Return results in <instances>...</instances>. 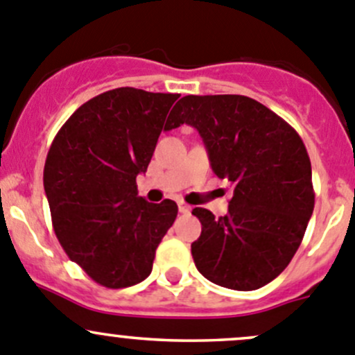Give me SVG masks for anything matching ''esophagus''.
Here are the masks:
<instances>
[{
	"instance_id": "1",
	"label": "esophagus",
	"mask_w": 355,
	"mask_h": 355,
	"mask_svg": "<svg viewBox=\"0 0 355 355\" xmlns=\"http://www.w3.org/2000/svg\"><path fill=\"white\" fill-rule=\"evenodd\" d=\"M178 207H179V212L181 214H189V210H191V207H189L186 202H182V200H179Z\"/></svg>"
}]
</instances>
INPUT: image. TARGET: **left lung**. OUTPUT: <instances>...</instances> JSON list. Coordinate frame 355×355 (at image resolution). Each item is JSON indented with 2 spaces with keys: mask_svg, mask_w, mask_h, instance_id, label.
Returning a JSON list of instances; mask_svg holds the SVG:
<instances>
[{
  "mask_svg": "<svg viewBox=\"0 0 355 355\" xmlns=\"http://www.w3.org/2000/svg\"><path fill=\"white\" fill-rule=\"evenodd\" d=\"M171 114L174 128L200 132L214 174L233 186L226 216L193 209L202 223L191 243L196 269L224 288L268 285L293 259L314 210L304 141L279 115L241 94H188Z\"/></svg>",
  "mask_w": 355,
  "mask_h": 355,
  "instance_id": "left-lung-1",
  "label": "left lung"
}]
</instances>
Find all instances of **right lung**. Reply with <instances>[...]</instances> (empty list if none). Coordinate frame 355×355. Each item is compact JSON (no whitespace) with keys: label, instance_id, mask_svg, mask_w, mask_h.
Returning a JSON list of instances; mask_svg holds the SVG:
<instances>
[{"label":"right lung","instance_id":"obj_1","mask_svg":"<svg viewBox=\"0 0 355 355\" xmlns=\"http://www.w3.org/2000/svg\"><path fill=\"white\" fill-rule=\"evenodd\" d=\"M179 94L136 87L105 91L80 105L55 136L44 191L60 245L98 285L125 288L152 272L155 250L178 216L173 200L138 196Z\"/></svg>","mask_w":355,"mask_h":355}]
</instances>
